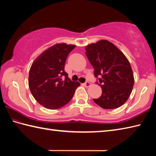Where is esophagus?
Listing matches in <instances>:
<instances>
[{"label":"esophagus","instance_id":"34e87169","mask_svg":"<svg viewBox=\"0 0 156 156\" xmlns=\"http://www.w3.org/2000/svg\"><path fill=\"white\" fill-rule=\"evenodd\" d=\"M90 82H85V83L84 84V87H87V88H88V87H90Z\"/></svg>","mask_w":156,"mask_h":156}]
</instances>
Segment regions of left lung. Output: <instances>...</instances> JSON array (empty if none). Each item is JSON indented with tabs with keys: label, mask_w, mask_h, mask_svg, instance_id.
<instances>
[{
	"label": "left lung",
	"mask_w": 156,
	"mask_h": 156,
	"mask_svg": "<svg viewBox=\"0 0 156 156\" xmlns=\"http://www.w3.org/2000/svg\"><path fill=\"white\" fill-rule=\"evenodd\" d=\"M86 55L98 78L102 94L93 98L105 109L121 107L127 101L134 85L131 66L127 58L116 46L107 40H101L85 48Z\"/></svg>",
	"instance_id": "8db88e82"
}]
</instances>
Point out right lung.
Segmentation results:
<instances>
[{"label": "right lung", "mask_w": 156, "mask_h": 156, "mask_svg": "<svg viewBox=\"0 0 156 156\" xmlns=\"http://www.w3.org/2000/svg\"><path fill=\"white\" fill-rule=\"evenodd\" d=\"M76 45L55 44L35 59L29 74V87L38 103L48 109H58L71 101L80 84L72 81L64 70L69 53Z\"/></svg>", "instance_id": "obj_1"}]
</instances>
